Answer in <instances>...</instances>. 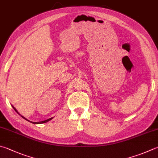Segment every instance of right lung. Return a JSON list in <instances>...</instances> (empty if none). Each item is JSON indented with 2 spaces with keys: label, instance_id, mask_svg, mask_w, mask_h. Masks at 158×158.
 Wrapping results in <instances>:
<instances>
[{
  "label": "right lung",
  "instance_id": "1",
  "mask_svg": "<svg viewBox=\"0 0 158 158\" xmlns=\"http://www.w3.org/2000/svg\"><path fill=\"white\" fill-rule=\"evenodd\" d=\"M13 107V108L14 109V110H15V111L16 112V113H18V111H17L16 110V108H14V106H12ZM20 115H21V114H20ZM23 118V119H25V120H27V121H29V120H27L26 118H25V117H23V116H22V115H21ZM50 119H52V118H50V119H47V120H45V121H43V122H30V121H29V122H30L31 123H32V124H43V123H45V122H48V121H50Z\"/></svg>",
  "mask_w": 158,
  "mask_h": 158
}]
</instances>
